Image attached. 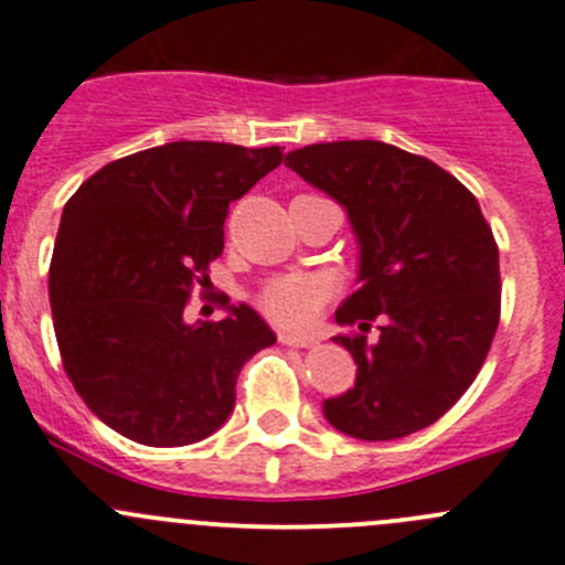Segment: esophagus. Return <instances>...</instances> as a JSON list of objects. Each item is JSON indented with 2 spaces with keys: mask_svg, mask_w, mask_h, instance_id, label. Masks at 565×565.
Returning <instances> with one entry per match:
<instances>
[{
  "mask_svg": "<svg viewBox=\"0 0 565 565\" xmlns=\"http://www.w3.org/2000/svg\"><path fill=\"white\" fill-rule=\"evenodd\" d=\"M278 340H281L284 345H295V348H312V345H318V337H312V334H295V331H281V334H278Z\"/></svg>",
  "mask_w": 565,
  "mask_h": 565,
  "instance_id": "1",
  "label": "esophagus"
}]
</instances>
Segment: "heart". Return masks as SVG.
Returning <instances> with one entry per match:
<instances>
[{
  "label": "heart",
  "instance_id": "b5f03b06",
  "mask_svg": "<svg viewBox=\"0 0 565 565\" xmlns=\"http://www.w3.org/2000/svg\"><path fill=\"white\" fill-rule=\"evenodd\" d=\"M334 292L329 276L318 273H284L265 281L258 289V307L273 323L300 329L309 326Z\"/></svg>",
  "mask_w": 565,
  "mask_h": 565
}]
</instances>
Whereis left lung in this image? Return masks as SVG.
I'll return each mask as SVG.
<instances>
[{
	"label": "left lung",
	"instance_id": "obj_1",
	"mask_svg": "<svg viewBox=\"0 0 565 565\" xmlns=\"http://www.w3.org/2000/svg\"><path fill=\"white\" fill-rule=\"evenodd\" d=\"M289 170L345 205L360 281L337 309L356 362L354 390L329 398L334 429L395 440L449 413L471 387L502 315L499 245L477 198L429 158L384 141H326ZM380 323V340L367 341Z\"/></svg>",
	"mask_w": 565,
	"mask_h": 565
}]
</instances>
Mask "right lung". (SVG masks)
Segmentation results:
<instances>
[{
    "label": "right lung",
    "mask_w": 565,
    "mask_h": 565,
    "mask_svg": "<svg viewBox=\"0 0 565 565\" xmlns=\"http://www.w3.org/2000/svg\"><path fill=\"white\" fill-rule=\"evenodd\" d=\"M281 147L170 141L116 158L63 205L50 303L63 371L86 407L145 446H189L225 424L236 379L276 334L250 307L183 320L223 253L228 205Z\"/></svg>",
    "instance_id": "1"
}]
</instances>
